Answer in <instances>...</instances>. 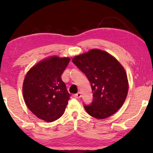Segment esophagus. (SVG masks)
Wrapping results in <instances>:
<instances>
[{"instance_id": "esophagus-1", "label": "esophagus", "mask_w": 153, "mask_h": 153, "mask_svg": "<svg viewBox=\"0 0 153 153\" xmlns=\"http://www.w3.org/2000/svg\"><path fill=\"white\" fill-rule=\"evenodd\" d=\"M74 97L75 98H76V99H79V98L81 97V92H79L78 93L75 94V95H74Z\"/></svg>"}]
</instances>
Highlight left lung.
<instances>
[{
	"label": "left lung",
	"instance_id": "8db88e82",
	"mask_svg": "<svg viewBox=\"0 0 153 153\" xmlns=\"http://www.w3.org/2000/svg\"><path fill=\"white\" fill-rule=\"evenodd\" d=\"M72 62L91 84L93 101L91 105H84L88 114L97 119L114 114L124 104L129 90L122 65L108 52L97 49L74 56Z\"/></svg>",
	"mask_w": 153,
	"mask_h": 153
}]
</instances>
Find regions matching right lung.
Instances as JSON below:
<instances>
[{"instance_id": "add662e5", "label": "right lung", "mask_w": 153, "mask_h": 153, "mask_svg": "<svg viewBox=\"0 0 153 153\" xmlns=\"http://www.w3.org/2000/svg\"><path fill=\"white\" fill-rule=\"evenodd\" d=\"M68 57L51 56L33 66L25 76L23 96L29 110L37 118L53 122L63 115L70 94L61 75L70 62Z\"/></svg>"}]
</instances>
